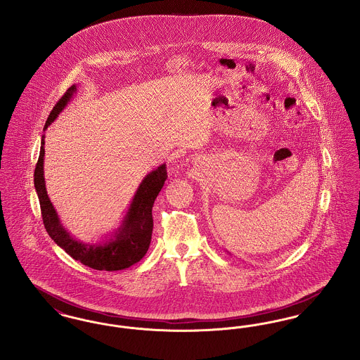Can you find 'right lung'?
<instances>
[{
	"label": "right lung",
	"instance_id": "obj_1",
	"mask_svg": "<svg viewBox=\"0 0 360 360\" xmlns=\"http://www.w3.org/2000/svg\"><path fill=\"white\" fill-rule=\"evenodd\" d=\"M75 85L69 87L65 96L56 103L46 121L44 129L51 125L52 121L65 109L74 91ZM44 135L41 137L40 154L34 169V182L44 228L60 248H63L70 257L79 260L90 269L100 271H117L131 267L137 263L148 251L151 236H153V206L160 188H163L167 179L166 165L159 166L154 172L146 175L137 188L136 194L127 212V216L117 229L113 239L108 240L103 244H86L70 236L69 232L62 226L58 213L55 212L51 201L47 195L44 182Z\"/></svg>",
	"mask_w": 360,
	"mask_h": 360
}]
</instances>
